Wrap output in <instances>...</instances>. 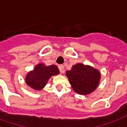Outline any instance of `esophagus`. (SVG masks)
<instances>
[{"instance_id":"obj_1","label":"esophagus","mask_w":127,"mask_h":127,"mask_svg":"<svg viewBox=\"0 0 127 127\" xmlns=\"http://www.w3.org/2000/svg\"><path fill=\"white\" fill-rule=\"evenodd\" d=\"M58 69H59V71H60V72H61V73H64V69L63 65H60V66H58Z\"/></svg>"}]
</instances>
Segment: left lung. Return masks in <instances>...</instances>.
Returning a JSON list of instances; mask_svg holds the SVG:
<instances>
[{
    "instance_id": "left-lung-1",
    "label": "left lung",
    "mask_w": 127,
    "mask_h": 127,
    "mask_svg": "<svg viewBox=\"0 0 127 127\" xmlns=\"http://www.w3.org/2000/svg\"><path fill=\"white\" fill-rule=\"evenodd\" d=\"M66 75L73 89L80 95H88L93 92L101 78L98 71L82 64L73 66L71 70L66 72Z\"/></svg>"
}]
</instances>
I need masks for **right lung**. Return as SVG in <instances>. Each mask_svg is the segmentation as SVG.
Wrapping results in <instances>:
<instances>
[{"label": "right lung", "instance_id": "1", "mask_svg": "<svg viewBox=\"0 0 127 127\" xmlns=\"http://www.w3.org/2000/svg\"><path fill=\"white\" fill-rule=\"evenodd\" d=\"M58 73L59 69L56 65L45 66L43 64H39L26 75V83L31 88L39 91L45 86L51 76Z\"/></svg>", "mask_w": 127, "mask_h": 127}]
</instances>
